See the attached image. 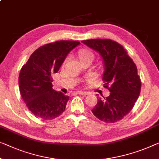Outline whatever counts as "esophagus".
Here are the masks:
<instances>
[{"instance_id": "obj_1", "label": "esophagus", "mask_w": 159, "mask_h": 159, "mask_svg": "<svg viewBox=\"0 0 159 159\" xmlns=\"http://www.w3.org/2000/svg\"><path fill=\"white\" fill-rule=\"evenodd\" d=\"M76 93H77L78 94H80V95H87V94H89V93H88V92H86V91H76Z\"/></svg>"}]
</instances>
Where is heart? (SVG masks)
<instances>
[{
  "label": "heart",
  "instance_id": "heart-1",
  "mask_svg": "<svg viewBox=\"0 0 159 159\" xmlns=\"http://www.w3.org/2000/svg\"><path fill=\"white\" fill-rule=\"evenodd\" d=\"M79 56L80 61L85 60V59H92L93 60L94 58V56L92 52H91L89 50L86 49H82L79 51Z\"/></svg>",
  "mask_w": 159,
  "mask_h": 159
}]
</instances>
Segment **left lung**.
Instances as JSON below:
<instances>
[{
    "mask_svg": "<svg viewBox=\"0 0 159 159\" xmlns=\"http://www.w3.org/2000/svg\"><path fill=\"white\" fill-rule=\"evenodd\" d=\"M83 43L98 52L103 61L104 87L110 95L92 109L97 118L105 123L121 120L134 107L141 91L137 67L121 45L111 39H91Z\"/></svg>",
    "mask_w": 159,
    "mask_h": 159,
    "instance_id": "obj_1",
    "label": "left lung"
}]
</instances>
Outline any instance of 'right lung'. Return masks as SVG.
Returning a JSON list of instances; mask_svg holds the SVG:
<instances>
[{
	"mask_svg": "<svg viewBox=\"0 0 159 159\" xmlns=\"http://www.w3.org/2000/svg\"><path fill=\"white\" fill-rule=\"evenodd\" d=\"M80 42L59 41L39 47L23 66L19 74L20 96L33 114L52 120L63 113L69 96L53 89V75L70 51Z\"/></svg>",
	"mask_w": 159,
	"mask_h": 159,
	"instance_id": "1",
	"label": "right lung"
}]
</instances>
